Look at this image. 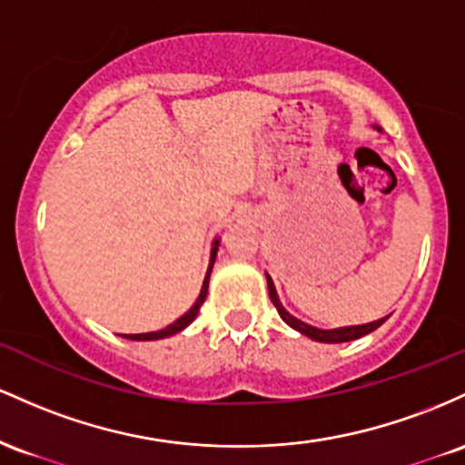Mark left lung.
Segmentation results:
<instances>
[{
	"mask_svg": "<svg viewBox=\"0 0 465 465\" xmlns=\"http://www.w3.org/2000/svg\"><path fill=\"white\" fill-rule=\"evenodd\" d=\"M375 129H378V132H382V129H380V127H375ZM265 279H268L270 301L274 302V307H276V312H279V316L283 318L285 322H288L292 330H296L299 333H302V336L312 338V341H316V342H349V341H356V338H362V336H367V333H371V331L378 330V327L382 325V322L389 318V316L378 318V321L367 322V325H349V327H336V330H321V327L307 325V322H302L301 318L292 316L290 312L283 307V302H281L279 294H276L272 276L265 274Z\"/></svg>",
	"mask_w": 465,
	"mask_h": 465,
	"instance_id": "left-lung-1",
	"label": "left lung"
}]
</instances>
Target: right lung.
<instances>
[{
	"instance_id": "1",
	"label": "right lung",
	"mask_w": 465,
	"mask_h": 465,
	"mask_svg": "<svg viewBox=\"0 0 465 465\" xmlns=\"http://www.w3.org/2000/svg\"><path fill=\"white\" fill-rule=\"evenodd\" d=\"M219 242L222 239H215L213 242V248H211V261H208V270H206V276H204V283H202V290H200V296H197V301L193 302V307L186 314H182L180 318H177L175 322H171L169 327H164V330H158V331H149V333H129V341H160V338H169L173 336V333H180L184 331L186 327L191 325L193 321H195L197 314H200V307L202 302L206 301V294H208V281H211V272H213V265H215V259H217V250H219Z\"/></svg>"
}]
</instances>
